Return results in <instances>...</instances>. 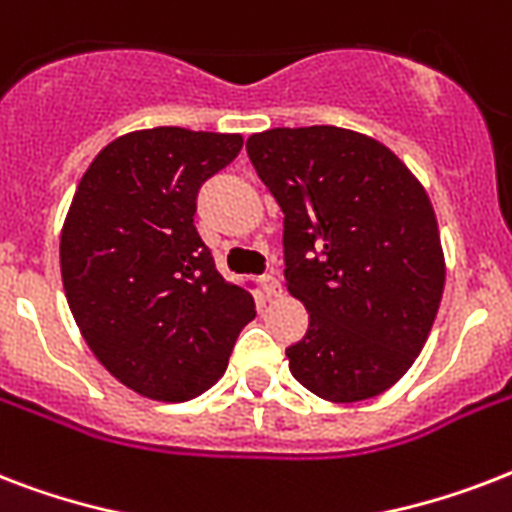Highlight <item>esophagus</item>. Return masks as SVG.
<instances>
[{"mask_svg": "<svg viewBox=\"0 0 512 512\" xmlns=\"http://www.w3.org/2000/svg\"><path fill=\"white\" fill-rule=\"evenodd\" d=\"M260 287H263L265 297H279L281 295V281L276 279V276H271V273L260 279Z\"/></svg>", "mask_w": 512, "mask_h": 512, "instance_id": "obj_1", "label": "esophagus"}]
</instances>
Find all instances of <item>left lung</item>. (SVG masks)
I'll return each instance as SVG.
<instances>
[{
  "mask_svg": "<svg viewBox=\"0 0 512 512\" xmlns=\"http://www.w3.org/2000/svg\"><path fill=\"white\" fill-rule=\"evenodd\" d=\"M284 212V279L311 313L289 372L316 396L353 404L406 374L444 292V252L428 193L377 140L340 127L247 140Z\"/></svg>",
  "mask_w": 512,
  "mask_h": 512,
  "instance_id": "1",
  "label": "left lung"
}]
</instances>
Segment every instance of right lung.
I'll return each mask as SVG.
<instances>
[{"label":"right lung","instance_id":"1","mask_svg":"<svg viewBox=\"0 0 512 512\" xmlns=\"http://www.w3.org/2000/svg\"><path fill=\"white\" fill-rule=\"evenodd\" d=\"M241 135L156 127L108 143L84 172L60 233L68 308L98 361L140 396L188 401L212 388L255 319L193 225L209 177Z\"/></svg>","mask_w":512,"mask_h":512}]
</instances>
